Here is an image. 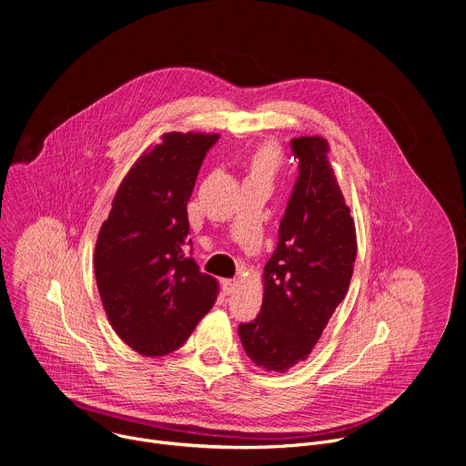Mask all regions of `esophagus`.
<instances>
[{"label": "esophagus", "mask_w": 466, "mask_h": 466, "mask_svg": "<svg viewBox=\"0 0 466 466\" xmlns=\"http://www.w3.org/2000/svg\"><path fill=\"white\" fill-rule=\"evenodd\" d=\"M236 282L234 280H223V293L225 295H232L236 291Z\"/></svg>", "instance_id": "1"}]
</instances>
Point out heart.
Wrapping results in <instances>:
<instances>
[{
    "instance_id": "1",
    "label": "heart",
    "mask_w": 466,
    "mask_h": 466,
    "mask_svg": "<svg viewBox=\"0 0 466 466\" xmlns=\"http://www.w3.org/2000/svg\"><path fill=\"white\" fill-rule=\"evenodd\" d=\"M284 164V153L275 140H265L256 146L248 155L245 167L247 178H258L263 182H273Z\"/></svg>"
}]
</instances>
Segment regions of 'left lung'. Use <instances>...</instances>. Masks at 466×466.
I'll use <instances>...</instances> for the list:
<instances>
[{"label":"left lung","mask_w":466,"mask_h":466,"mask_svg":"<svg viewBox=\"0 0 466 466\" xmlns=\"http://www.w3.org/2000/svg\"><path fill=\"white\" fill-rule=\"evenodd\" d=\"M299 178L279 230V245L263 268L259 315L239 324L250 361L288 372L306 361L328 320L347 297L358 254L356 225L320 137L291 142Z\"/></svg>","instance_id":"8db88e82"}]
</instances>
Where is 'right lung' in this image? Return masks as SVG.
Wrapping results in <instances>:
<instances>
[{"mask_svg":"<svg viewBox=\"0 0 466 466\" xmlns=\"http://www.w3.org/2000/svg\"><path fill=\"white\" fill-rule=\"evenodd\" d=\"M218 138L166 132L127 171L101 225L94 252L99 297L119 339L140 356L180 349L218 299L219 282L184 254L187 201Z\"/></svg>","mask_w":466,"mask_h":466,"instance_id":"add662e5","label":"right lung"}]
</instances>
